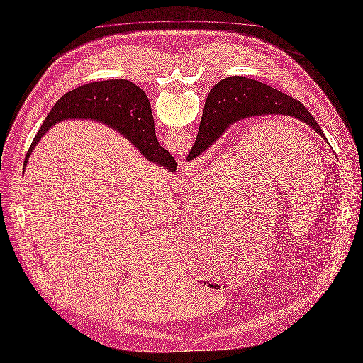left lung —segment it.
Masks as SVG:
<instances>
[{
	"mask_svg": "<svg viewBox=\"0 0 363 363\" xmlns=\"http://www.w3.org/2000/svg\"><path fill=\"white\" fill-rule=\"evenodd\" d=\"M203 113L187 161L199 157L211 147V145L228 130L230 124L254 116L295 117L326 140L315 118L299 101L269 87L265 83L248 77H225L214 84L206 98Z\"/></svg>",
	"mask_w": 363,
	"mask_h": 363,
	"instance_id": "1",
	"label": "left lung"
}]
</instances>
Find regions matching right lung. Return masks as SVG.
I'll list each match as a JSON object with an SVG mask.
<instances>
[{
    "label": "right lung",
    "instance_id": "add662e5",
    "mask_svg": "<svg viewBox=\"0 0 363 363\" xmlns=\"http://www.w3.org/2000/svg\"><path fill=\"white\" fill-rule=\"evenodd\" d=\"M69 118L106 124L130 140L147 161L168 172L176 171L172 155L157 140L152 108L145 91L130 80L112 79L83 84L58 99L26 154L23 173L40 138L60 121Z\"/></svg>",
    "mask_w": 363,
    "mask_h": 363
}]
</instances>
